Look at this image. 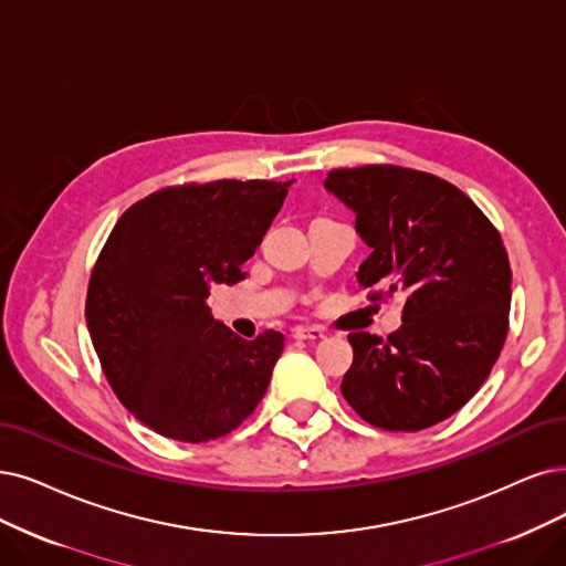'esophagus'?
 I'll return each mask as SVG.
<instances>
[{"mask_svg":"<svg viewBox=\"0 0 566 566\" xmlns=\"http://www.w3.org/2000/svg\"><path fill=\"white\" fill-rule=\"evenodd\" d=\"M291 336L296 340H322L326 336V331L322 326H296L291 331Z\"/></svg>","mask_w":566,"mask_h":566,"instance_id":"esophagus-1","label":"esophagus"}]
</instances>
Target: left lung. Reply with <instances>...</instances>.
I'll return each instance as SVG.
<instances>
[{"label":"left lung","instance_id":"1","mask_svg":"<svg viewBox=\"0 0 566 566\" xmlns=\"http://www.w3.org/2000/svg\"><path fill=\"white\" fill-rule=\"evenodd\" d=\"M326 188L357 212L370 247L368 301L406 296L387 340L349 333L343 396L368 424L422 431L464 408L506 343L511 263L494 223L464 191L401 165L340 167Z\"/></svg>","mask_w":566,"mask_h":566}]
</instances>
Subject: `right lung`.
Segmentation results:
<instances>
[{
  "label": "right lung",
  "instance_id": "obj_1",
  "mask_svg": "<svg viewBox=\"0 0 566 566\" xmlns=\"http://www.w3.org/2000/svg\"><path fill=\"white\" fill-rule=\"evenodd\" d=\"M289 181L179 184L125 212L93 265L86 322L118 401L181 443L240 427L284 349L280 331L244 340L205 305L212 284L244 280Z\"/></svg>",
  "mask_w": 566,
  "mask_h": 566
}]
</instances>
